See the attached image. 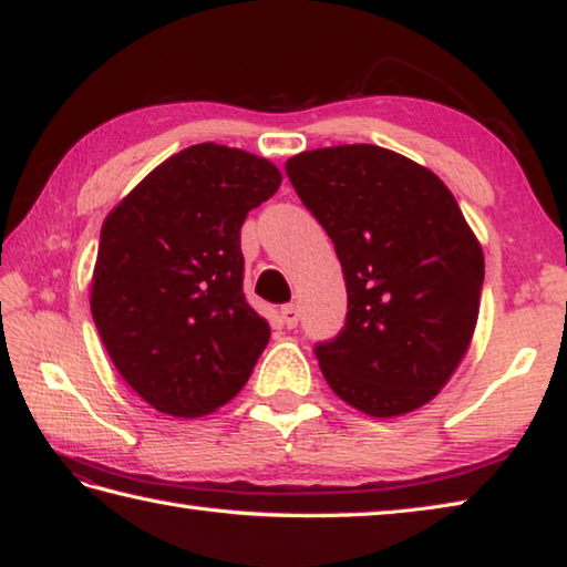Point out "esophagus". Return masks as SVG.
<instances>
[{"label": "esophagus", "instance_id": "obj_1", "mask_svg": "<svg viewBox=\"0 0 567 567\" xmlns=\"http://www.w3.org/2000/svg\"><path fill=\"white\" fill-rule=\"evenodd\" d=\"M280 322L285 324V328H297V322H300V307L285 305L280 310Z\"/></svg>", "mask_w": 567, "mask_h": 567}]
</instances>
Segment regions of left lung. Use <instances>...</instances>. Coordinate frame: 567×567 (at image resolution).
Listing matches in <instances>:
<instances>
[{
  "label": "left lung",
  "mask_w": 567,
  "mask_h": 567,
  "mask_svg": "<svg viewBox=\"0 0 567 567\" xmlns=\"http://www.w3.org/2000/svg\"><path fill=\"white\" fill-rule=\"evenodd\" d=\"M302 205L330 235L348 320L315 354L334 395L372 417L427 405L473 340L485 257L435 172L378 145L287 159Z\"/></svg>",
  "instance_id": "8db88e82"
}]
</instances>
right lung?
Instances as JSON below:
<instances>
[{
    "mask_svg": "<svg viewBox=\"0 0 567 567\" xmlns=\"http://www.w3.org/2000/svg\"><path fill=\"white\" fill-rule=\"evenodd\" d=\"M270 159L203 142L104 217L90 307L124 382L172 417L233 400L270 340L243 292L239 227L280 187Z\"/></svg>",
    "mask_w": 567,
    "mask_h": 567,
    "instance_id": "1",
    "label": "right lung"
}]
</instances>
